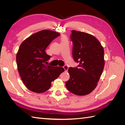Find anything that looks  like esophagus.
Here are the masks:
<instances>
[{"mask_svg":"<svg viewBox=\"0 0 125 125\" xmlns=\"http://www.w3.org/2000/svg\"><path fill=\"white\" fill-rule=\"evenodd\" d=\"M63 67L64 69H65V71H68V66H67V65H65Z\"/></svg>","mask_w":125,"mask_h":125,"instance_id":"1","label":"esophagus"}]
</instances>
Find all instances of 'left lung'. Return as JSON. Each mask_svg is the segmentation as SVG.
<instances>
[{
    "instance_id": "8db88e82",
    "label": "left lung",
    "mask_w": 125,
    "mask_h": 125,
    "mask_svg": "<svg viewBox=\"0 0 125 125\" xmlns=\"http://www.w3.org/2000/svg\"><path fill=\"white\" fill-rule=\"evenodd\" d=\"M72 54L76 67H70V78L66 82L68 90L77 95H85L96 88L104 67V49L95 37L72 30Z\"/></svg>"
}]
</instances>
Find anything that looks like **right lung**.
<instances>
[{
  "mask_svg": "<svg viewBox=\"0 0 125 125\" xmlns=\"http://www.w3.org/2000/svg\"><path fill=\"white\" fill-rule=\"evenodd\" d=\"M60 34L51 30H42L24 40L16 57L18 71L28 89L42 93L51 86V82L65 71L62 67L48 66L51 56L45 50L52 41Z\"/></svg>",
  "mask_w": 125,
  "mask_h": 125,
  "instance_id": "1",
  "label": "right lung"
}]
</instances>
